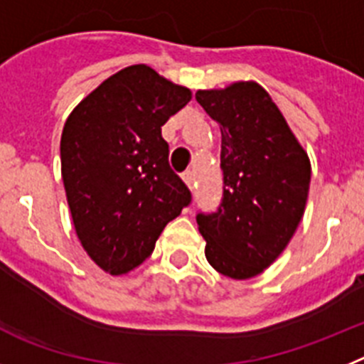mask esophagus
I'll use <instances>...</instances> for the list:
<instances>
[{
	"label": "esophagus",
	"mask_w": 364,
	"mask_h": 364,
	"mask_svg": "<svg viewBox=\"0 0 364 364\" xmlns=\"http://www.w3.org/2000/svg\"><path fill=\"white\" fill-rule=\"evenodd\" d=\"M181 178H183V181H185L186 185L192 188V185H194V172H192V170H185V172L181 173Z\"/></svg>",
	"instance_id": "esophagus-1"
}]
</instances>
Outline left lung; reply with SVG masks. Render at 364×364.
<instances>
[{
    "label": "left lung",
    "mask_w": 364,
    "mask_h": 364,
    "mask_svg": "<svg viewBox=\"0 0 364 364\" xmlns=\"http://www.w3.org/2000/svg\"><path fill=\"white\" fill-rule=\"evenodd\" d=\"M221 129L223 198L198 213L205 257L218 273L245 280L269 267L295 235L311 164L269 93L257 82L198 91Z\"/></svg>",
    "instance_id": "left-lung-1"
}]
</instances>
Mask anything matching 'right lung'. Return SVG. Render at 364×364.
I'll return each mask as SVG.
<instances>
[{"mask_svg": "<svg viewBox=\"0 0 364 364\" xmlns=\"http://www.w3.org/2000/svg\"><path fill=\"white\" fill-rule=\"evenodd\" d=\"M144 64L104 80L65 121L60 159L75 230L91 260L112 274L143 264L168 221L192 201L170 168L161 126L188 100Z\"/></svg>", "mask_w": 364, "mask_h": 364, "instance_id": "1", "label": "right lung"}]
</instances>
